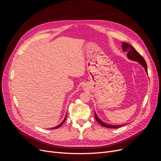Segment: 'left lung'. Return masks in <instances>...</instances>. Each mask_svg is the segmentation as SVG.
Listing matches in <instances>:
<instances>
[{"instance_id": "obj_1", "label": "left lung", "mask_w": 161, "mask_h": 161, "mask_svg": "<svg viewBox=\"0 0 161 161\" xmlns=\"http://www.w3.org/2000/svg\"><path fill=\"white\" fill-rule=\"evenodd\" d=\"M122 49H123L124 51H125V52L127 53V57L128 59L131 60V61L138 62L140 64V65L144 68L146 73L148 74L147 73H148L147 72V65L146 61L143 59V57L141 56L136 49H135V48L133 46H131L130 44H128L127 43L122 42ZM94 117H95V119H96V121H97L101 125H102L103 127H107V128H112V129H115V128L121 127L122 126H124V125L127 124H121V125L108 124L107 123H105V122H104V121H102L99 118V117L98 116L96 112L94 114Z\"/></svg>"}]
</instances>
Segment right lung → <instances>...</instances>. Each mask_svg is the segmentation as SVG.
I'll list each match as a JSON object with an SVG mask.
<instances>
[{
	"label": "right lung",
	"mask_w": 161,
	"mask_h": 161,
	"mask_svg": "<svg viewBox=\"0 0 161 161\" xmlns=\"http://www.w3.org/2000/svg\"><path fill=\"white\" fill-rule=\"evenodd\" d=\"M66 118H67V114H66V115H65V118H64V119L61 122V124H59L58 125H57V126H55V127H51V129H57V128H59V127H60L63 124H64V122L65 121V120H66Z\"/></svg>",
	"instance_id": "right-lung-1"
}]
</instances>
